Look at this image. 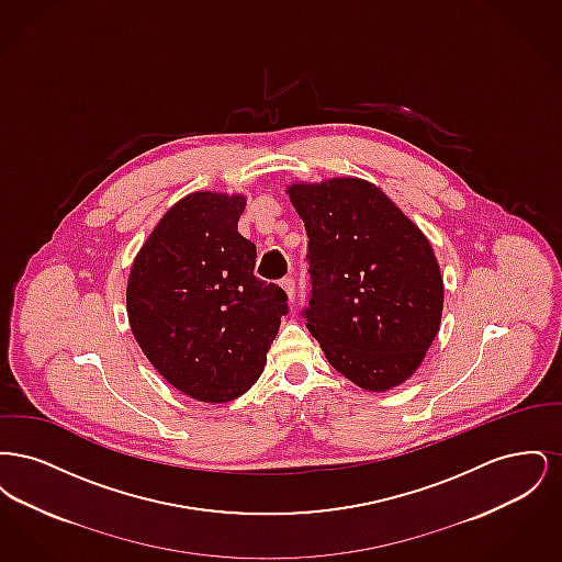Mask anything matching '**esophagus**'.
<instances>
[{"label": "esophagus", "instance_id": "34e87169", "mask_svg": "<svg viewBox=\"0 0 562 562\" xmlns=\"http://www.w3.org/2000/svg\"><path fill=\"white\" fill-rule=\"evenodd\" d=\"M280 286L286 291V294H289V301L293 303L294 294H296V286H294L293 278H284V280L280 282Z\"/></svg>", "mask_w": 562, "mask_h": 562}]
</instances>
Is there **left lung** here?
Listing matches in <instances>:
<instances>
[{"label":"left lung","mask_w":562,"mask_h":562,"mask_svg":"<svg viewBox=\"0 0 562 562\" xmlns=\"http://www.w3.org/2000/svg\"><path fill=\"white\" fill-rule=\"evenodd\" d=\"M286 191L310 238L307 330L356 385H401L440 328L445 286L428 238L369 181L341 177Z\"/></svg>","instance_id":"left-lung-1"}]
</instances>
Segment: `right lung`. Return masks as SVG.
Listing matches in <instances>:
<instances>
[{
	"instance_id": "1",
	"label": "right lung",
	"mask_w": 562,
	"mask_h": 562,
	"mask_svg": "<svg viewBox=\"0 0 562 562\" xmlns=\"http://www.w3.org/2000/svg\"><path fill=\"white\" fill-rule=\"evenodd\" d=\"M246 198L195 191L164 214L126 289L134 339L156 371L200 402H229L263 373L286 293L255 276L238 232Z\"/></svg>"
}]
</instances>
